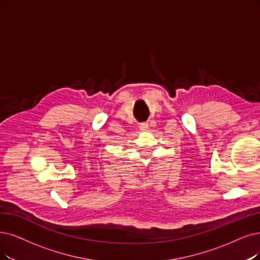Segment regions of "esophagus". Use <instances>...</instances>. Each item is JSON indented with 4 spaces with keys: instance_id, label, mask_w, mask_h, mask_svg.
I'll return each mask as SVG.
<instances>
[{
    "instance_id": "34e87169",
    "label": "esophagus",
    "mask_w": 260,
    "mask_h": 260,
    "mask_svg": "<svg viewBox=\"0 0 260 260\" xmlns=\"http://www.w3.org/2000/svg\"><path fill=\"white\" fill-rule=\"evenodd\" d=\"M140 128H141V130H143V131L147 130V129H148V123H147V122H143V123H141Z\"/></svg>"
}]
</instances>
